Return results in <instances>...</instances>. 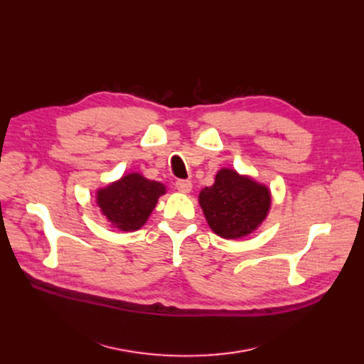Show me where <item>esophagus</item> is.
<instances>
[{
    "instance_id": "obj_1",
    "label": "esophagus",
    "mask_w": 364,
    "mask_h": 364,
    "mask_svg": "<svg viewBox=\"0 0 364 364\" xmlns=\"http://www.w3.org/2000/svg\"><path fill=\"white\" fill-rule=\"evenodd\" d=\"M176 187H177V190H178L180 193L187 194V193H190V191H191L193 184H191V181H190V180H178V181L176 183Z\"/></svg>"
}]
</instances>
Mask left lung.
<instances>
[{"mask_svg": "<svg viewBox=\"0 0 364 364\" xmlns=\"http://www.w3.org/2000/svg\"><path fill=\"white\" fill-rule=\"evenodd\" d=\"M198 204L207 225L223 239H242L268 218L272 194L268 186L233 168H220L210 187L201 188Z\"/></svg>", "mask_w": 364, "mask_h": 364, "instance_id": "8db88e82", "label": "left lung"}]
</instances>
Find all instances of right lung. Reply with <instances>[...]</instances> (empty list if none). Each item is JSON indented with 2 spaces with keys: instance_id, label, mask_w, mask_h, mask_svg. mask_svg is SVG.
I'll use <instances>...</instances> for the list:
<instances>
[{
  "instance_id": "add662e5",
  "label": "right lung",
  "mask_w": 364,
  "mask_h": 364,
  "mask_svg": "<svg viewBox=\"0 0 364 364\" xmlns=\"http://www.w3.org/2000/svg\"><path fill=\"white\" fill-rule=\"evenodd\" d=\"M166 184L128 173L119 180L96 190V205L107 220L121 232H135L149 219Z\"/></svg>"
}]
</instances>
